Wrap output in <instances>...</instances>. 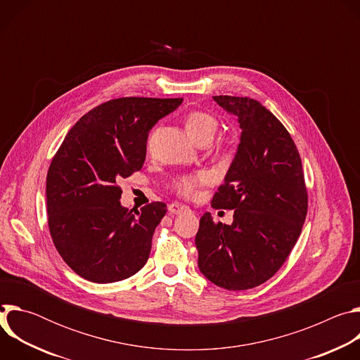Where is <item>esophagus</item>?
<instances>
[{"mask_svg":"<svg viewBox=\"0 0 360 360\" xmlns=\"http://www.w3.org/2000/svg\"><path fill=\"white\" fill-rule=\"evenodd\" d=\"M189 208L186 207V205H182V203H178V202H174V203H171L169 207H168V211L171 212V214H182V212H185V211H188Z\"/></svg>","mask_w":360,"mask_h":360,"instance_id":"obj_1","label":"esophagus"}]
</instances>
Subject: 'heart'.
<instances>
[{"label": "heart", "instance_id": "1", "mask_svg": "<svg viewBox=\"0 0 360 360\" xmlns=\"http://www.w3.org/2000/svg\"><path fill=\"white\" fill-rule=\"evenodd\" d=\"M186 131L189 136L195 141L199 142L202 139H211L214 138L217 129H218V121L215 117L207 112H192L188 115L186 121ZM210 179L208 174L205 172H198V174H189V175H182L175 179L174 182V189L182 195V196H193L198 191V188L203 184H207Z\"/></svg>", "mask_w": 360, "mask_h": 360}]
</instances>
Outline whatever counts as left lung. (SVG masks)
<instances>
[{
    "mask_svg": "<svg viewBox=\"0 0 360 360\" xmlns=\"http://www.w3.org/2000/svg\"><path fill=\"white\" fill-rule=\"evenodd\" d=\"M214 101L242 129L225 184L212 199V208L235 211L231 225L203 214L195 236L198 266L217 286L245 290L285 264L307 214V192L297 148L269 110L248 96Z\"/></svg>",
    "mask_w": 360,
    "mask_h": 360,
    "instance_id": "1",
    "label": "left lung"
}]
</instances>
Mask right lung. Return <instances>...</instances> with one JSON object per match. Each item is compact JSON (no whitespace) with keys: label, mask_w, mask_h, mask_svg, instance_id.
Masks as SVG:
<instances>
[{"label":"right lung","mask_w":360,"mask_h":360,"mask_svg":"<svg viewBox=\"0 0 360 360\" xmlns=\"http://www.w3.org/2000/svg\"><path fill=\"white\" fill-rule=\"evenodd\" d=\"M182 98L127 96L104 102L67 134L46 175L51 238L65 264L95 283L124 281L143 268L164 202L122 207L120 179L139 171L148 132Z\"/></svg>","instance_id":"add662e5"}]
</instances>
